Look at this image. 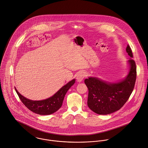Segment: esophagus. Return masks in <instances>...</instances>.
<instances>
[{
	"label": "esophagus",
	"mask_w": 148,
	"mask_h": 148,
	"mask_svg": "<svg viewBox=\"0 0 148 148\" xmlns=\"http://www.w3.org/2000/svg\"><path fill=\"white\" fill-rule=\"evenodd\" d=\"M86 74L85 72H81L80 73H79L77 77V82H82L84 80V78L86 77Z\"/></svg>",
	"instance_id": "1"
}]
</instances>
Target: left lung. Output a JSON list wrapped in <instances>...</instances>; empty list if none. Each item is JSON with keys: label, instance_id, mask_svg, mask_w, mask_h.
<instances>
[{"label": "left lung", "instance_id": "left-lung-1", "mask_svg": "<svg viewBox=\"0 0 148 148\" xmlns=\"http://www.w3.org/2000/svg\"><path fill=\"white\" fill-rule=\"evenodd\" d=\"M126 51L129 56L128 72L123 79L109 82L96 77H89L85 83L89 90L88 106L96 114L108 115L120 110L130 97L135 85L137 69L133 59L132 51L127 45Z\"/></svg>", "mask_w": 148, "mask_h": 148}]
</instances>
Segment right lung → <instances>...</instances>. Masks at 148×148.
I'll use <instances>...</instances> for the list:
<instances>
[{"mask_svg": "<svg viewBox=\"0 0 148 148\" xmlns=\"http://www.w3.org/2000/svg\"><path fill=\"white\" fill-rule=\"evenodd\" d=\"M75 79L69 82L62 86L52 96L42 100H32L24 97L15 88L20 100L31 111L41 115L52 114L61 107L64 96L68 90L75 84Z\"/></svg>", "mask_w": 148, "mask_h": 148, "instance_id": "add662e5", "label": "right lung"}]
</instances>
